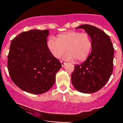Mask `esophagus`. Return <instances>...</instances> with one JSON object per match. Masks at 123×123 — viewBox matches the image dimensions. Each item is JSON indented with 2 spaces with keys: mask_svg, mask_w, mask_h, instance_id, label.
<instances>
[{
  "mask_svg": "<svg viewBox=\"0 0 123 123\" xmlns=\"http://www.w3.org/2000/svg\"><path fill=\"white\" fill-rule=\"evenodd\" d=\"M61 64L62 66V67H64L65 65L66 64V63H65V62H64V61H61Z\"/></svg>",
  "mask_w": 123,
  "mask_h": 123,
  "instance_id": "obj_1",
  "label": "esophagus"
}]
</instances>
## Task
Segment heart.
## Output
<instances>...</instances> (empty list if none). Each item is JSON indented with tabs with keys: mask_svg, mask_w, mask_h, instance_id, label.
<instances>
[{
	"mask_svg": "<svg viewBox=\"0 0 123 123\" xmlns=\"http://www.w3.org/2000/svg\"><path fill=\"white\" fill-rule=\"evenodd\" d=\"M48 49L55 58H58L67 50L64 58L67 61L76 60L83 62L89 57L93 43L88 34L78 31H71L58 35L56 39L54 37L48 38L47 43Z\"/></svg>",
	"mask_w": 123,
	"mask_h": 123,
	"instance_id": "b5f03b06",
	"label": "heart"
}]
</instances>
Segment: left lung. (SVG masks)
<instances>
[{
  "instance_id": "8db88e82",
  "label": "left lung",
  "mask_w": 123,
  "mask_h": 123,
  "mask_svg": "<svg viewBox=\"0 0 123 123\" xmlns=\"http://www.w3.org/2000/svg\"><path fill=\"white\" fill-rule=\"evenodd\" d=\"M76 29L86 31L91 37L93 47L85 61L75 66L71 81L78 91L92 93L101 89L111 75L114 47L110 37L102 30L89 24H83Z\"/></svg>"
}]
</instances>
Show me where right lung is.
I'll use <instances>...</instances> for the list:
<instances>
[{"label": "right lung", "mask_w": 123, "mask_h": 123, "mask_svg": "<svg viewBox=\"0 0 123 123\" xmlns=\"http://www.w3.org/2000/svg\"><path fill=\"white\" fill-rule=\"evenodd\" d=\"M48 30H31L12 40L7 56V68L12 81L32 94H42L54 85L62 67L47 45Z\"/></svg>", "instance_id": "1"}]
</instances>
